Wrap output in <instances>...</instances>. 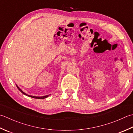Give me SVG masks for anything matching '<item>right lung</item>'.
I'll return each mask as SVG.
<instances>
[{"label":"right lung","instance_id":"obj_1","mask_svg":"<svg viewBox=\"0 0 133 133\" xmlns=\"http://www.w3.org/2000/svg\"><path fill=\"white\" fill-rule=\"evenodd\" d=\"M16 86L17 87V88H18V89H19V90L22 93V94H23L24 95H26V96H29V97H32V98H35V99H45V98H46L47 97H48L49 96V95H46V96H31V95H28V94H25V92H23L21 90V89L18 87V85H16Z\"/></svg>","mask_w":133,"mask_h":133}]
</instances>
